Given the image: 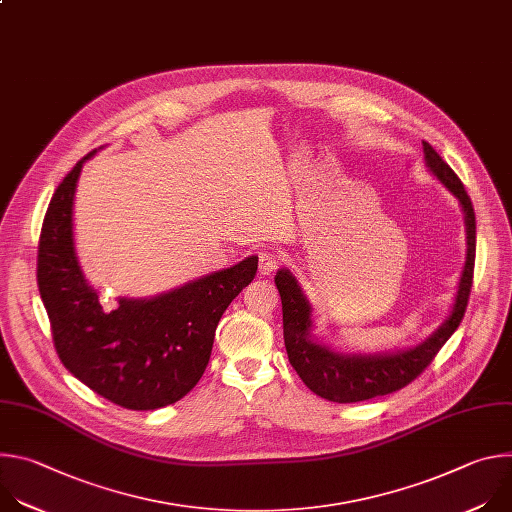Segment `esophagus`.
<instances>
[{
  "label": "esophagus",
  "mask_w": 512,
  "mask_h": 512,
  "mask_svg": "<svg viewBox=\"0 0 512 512\" xmlns=\"http://www.w3.org/2000/svg\"><path fill=\"white\" fill-rule=\"evenodd\" d=\"M285 261V255L281 251H263L259 253V271L263 275H271L273 271H277Z\"/></svg>",
  "instance_id": "obj_1"
}]
</instances>
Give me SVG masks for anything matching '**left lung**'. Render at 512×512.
Returning a JSON list of instances; mask_svg holds the SVG:
<instances>
[{"instance_id": "1", "label": "left lung", "mask_w": 512, "mask_h": 512, "mask_svg": "<svg viewBox=\"0 0 512 512\" xmlns=\"http://www.w3.org/2000/svg\"><path fill=\"white\" fill-rule=\"evenodd\" d=\"M425 164L462 204L466 221V239L468 253L466 265L460 277L456 302L450 318L437 328L421 344L397 350V352H379V354H344L336 352L326 344H320L312 338V306L306 300L298 279L287 269H279L275 275V285L281 296L283 312V342L291 367L296 369L300 379L310 391L322 399L336 403H356L373 397L395 393L415 381L429 362L448 342V338L458 330L474 277V259H476V214L472 200L456 176V172L440 158L427 141H423Z\"/></svg>"}]
</instances>
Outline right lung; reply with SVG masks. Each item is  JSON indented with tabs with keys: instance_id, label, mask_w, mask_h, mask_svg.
<instances>
[{
	"instance_id": "add662e5",
	"label": "right lung",
	"mask_w": 512,
	"mask_h": 512,
	"mask_svg": "<svg viewBox=\"0 0 512 512\" xmlns=\"http://www.w3.org/2000/svg\"><path fill=\"white\" fill-rule=\"evenodd\" d=\"M97 152V150H95ZM87 154L58 184L38 243V289L64 367L107 401L152 411L180 401L200 381L214 332L247 287L259 257L204 275L156 298L99 302L79 265L72 204Z\"/></svg>"
}]
</instances>
